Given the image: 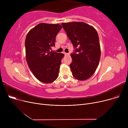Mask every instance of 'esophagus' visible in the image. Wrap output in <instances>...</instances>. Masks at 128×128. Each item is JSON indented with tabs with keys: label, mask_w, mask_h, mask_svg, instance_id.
<instances>
[{
	"label": "esophagus",
	"mask_w": 128,
	"mask_h": 128,
	"mask_svg": "<svg viewBox=\"0 0 128 128\" xmlns=\"http://www.w3.org/2000/svg\"><path fill=\"white\" fill-rule=\"evenodd\" d=\"M64 55H65V56H68V55H69V54H68V53H65V52H64Z\"/></svg>",
	"instance_id": "obj_1"
}]
</instances>
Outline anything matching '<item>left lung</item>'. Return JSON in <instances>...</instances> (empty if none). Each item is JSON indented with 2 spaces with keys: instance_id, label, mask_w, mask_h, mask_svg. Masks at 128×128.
Listing matches in <instances>:
<instances>
[{
  "instance_id": "obj_1",
  "label": "left lung",
  "mask_w": 128,
  "mask_h": 128,
  "mask_svg": "<svg viewBox=\"0 0 128 128\" xmlns=\"http://www.w3.org/2000/svg\"><path fill=\"white\" fill-rule=\"evenodd\" d=\"M74 46L75 53L71 54L70 68L75 79L84 81L95 72L100 57V46L96 30L82 22L62 23Z\"/></svg>"
}]
</instances>
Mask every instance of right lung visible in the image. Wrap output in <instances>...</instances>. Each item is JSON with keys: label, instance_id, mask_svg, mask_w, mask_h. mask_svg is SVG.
Segmentation results:
<instances>
[{"label": "right lung", "instance_id": "add662e5", "mask_svg": "<svg viewBox=\"0 0 128 128\" xmlns=\"http://www.w3.org/2000/svg\"><path fill=\"white\" fill-rule=\"evenodd\" d=\"M62 28L58 24L40 23L31 29L25 42L27 63L33 75L45 84L53 82L58 76L63 53L50 52L55 46L56 37Z\"/></svg>", "mask_w": 128, "mask_h": 128}]
</instances>
